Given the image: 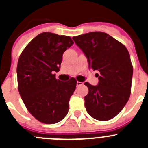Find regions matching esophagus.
Segmentation results:
<instances>
[{"label": "esophagus", "mask_w": 148, "mask_h": 148, "mask_svg": "<svg viewBox=\"0 0 148 148\" xmlns=\"http://www.w3.org/2000/svg\"><path fill=\"white\" fill-rule=\"evenodd\" d=\"M76 85L78 86V87H79V86H82V85H83V83H82V82H77Z\"/></svg>", "instance_id": "1"}]
</instances>
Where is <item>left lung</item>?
<instances>
[{"mask_svg": "<svg viewBox=\"0 0 148 148\" xmlns=\"http://www.w3.org/2000/svg\"><path fill=\"white\" fill-rule=\"evenodd\" d=\"M73 39L87 57L89 68L99 71L97 86L84 83L89 89L84 97L87 112L99 121L112 119L130 98L133 69L129 52L105 32H91Z\"/></svg>", "mask_w": 148, "mask_h": 148, "instance_id": "8db88e82", "label": "left lung"}]
</instances>
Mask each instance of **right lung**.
Listing matches in <instances>:
<instances>
[{
	"instance_id": "right-lung-1",
	"label": "right lung",
	"mask_w": 148,
	"mask_h": 148,
	"mask_svg": "<svg viewBox=\"0 0 148 148\" xmlns=\"http://www.w3.org/2000/svg\"><path fill=\"white\" fill-rule=\"evenodd\" d=\"M70 36L42 32L21 54L17 66L18 88L26 108L37 120L56 124L66 116L77 81L56 79L63 53L73 44Z\"/></svg>"
}]
</instances>
